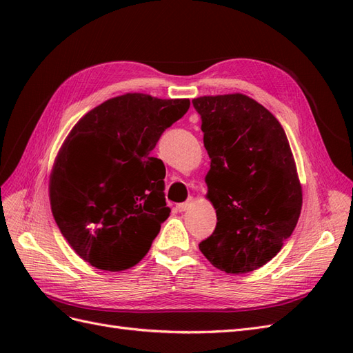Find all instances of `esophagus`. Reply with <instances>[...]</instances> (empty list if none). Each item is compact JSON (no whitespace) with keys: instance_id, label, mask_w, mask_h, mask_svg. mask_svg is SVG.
Wrapping results in <instances>:
<instances>
[{"instance_id":"obj_1","label":"esophagus","mask_w":353,"mask_h":353,"mask_svg":"<svg viewBox=\"0 0 353 353\" xmlns=\"http://www.w3.org/2000/svg\"><path fill=\"white\" fill-rule=\"evenodd\" d=\"M193 205H194V199L190 197L187 201L179 203V205H176V209H178L179 212H185V210H188Z\"/></svg>"}]
</instances>
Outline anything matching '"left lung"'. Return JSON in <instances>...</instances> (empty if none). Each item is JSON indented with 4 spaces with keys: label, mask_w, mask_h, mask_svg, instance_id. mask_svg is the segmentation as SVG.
<instances>
[{
    "label": "left lung",
    "mask_w": 353,
    "mask_h": 353,
    "mask_svg": "<svg viewBox=\"0 0 353 353\" xmlns=\"http://www.w3.org/2000/svg\"><path fill=\"white\" fill-rule=\"evenodd\" d=\"M193 104L210 157L206 199L218 218L199 249L223 272H252L281 250L301 216L290 144L276 117L248 95H203Z\"/></svg>",
    "instance_id": "8db88e82"
}]
</instances>
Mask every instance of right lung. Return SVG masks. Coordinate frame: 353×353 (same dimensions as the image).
I'll use <instances>...</instances> for the list:
<instances>
[{"mask_svg": "<svg viewBox=\"0 0 353 353\" xmlns=\"http://www.w3.org/2000/svg\"><path fill=\"white\" fill-rule=\"evenodd\" d=\"M188 108V99L126 92L83 114L63 141L50 174L51 212L94 268L123 271L150 250L170 213L166 169L150 152Z\"/></svg>", "mask_w": 353, "mask_h": 353, "instance_id": "right-lung-1", "label": "right lung"}]
</instances>
